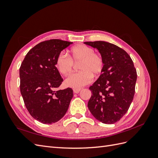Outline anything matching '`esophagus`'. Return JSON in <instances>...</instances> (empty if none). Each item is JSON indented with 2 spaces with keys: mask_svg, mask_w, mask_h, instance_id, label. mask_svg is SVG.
<instances>
[{
  "mask_svg": "<svg viewBox=\"0 0 158 158\" xmlns=\"http://www.w3.org/2000/svg\"><path fill=\"white\" fill-rule=\"evenodd\" d=\"M81 89H82V88H74L73 89V92L75 94H78V93H79L80 92Z\"/></svg>",
  "mask_w": 158,
  "mask_h": 158,
  "instance_id": "esophagus-1",
  "label": "esophagus"
}]
</instances>
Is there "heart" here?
Returning a JSON list of instances; mask_svg holds the SVG:
<instances>
[{"instance_id":"obj_1","label":"heart","mask_w":158,"mask_h":158,"mask_svg":"<svg viewBox=\"0 0 158 158\" xmlns=\"http://www.w3.org/2000/svg\"><path fill=\"white\" fill-rule=\"evenodd\" d=\"M69 55L61 52L55 61L57 70L64 76L72 73L74 63L80 62L78 69L80 71L70 74L66 78L65 84L67 86L80 88L91 82L93 75L97 76L102 73L104 59L99 53L95 52L92 47L84 44L76 45L69 50Z\"/></svg>"}]
</instances>
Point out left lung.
Here are the masks:
<instances>
[{"instance_id": "left-lung-1", "label": "left lung", "mask_w": 158, "mask_h": 158, "mask_svg": "<svg viewBox=\"0 0 158 158\" xmlns=\"http://www.w3.org/2000/svg\"><path fill=\"white\" fill-rule=\"evenodd\" d=\"M98 49L104 59L99 78L89 88L92 92L88 107L92 115L105 124H113L125 115L135 92L136 70L127 52L103 41H86Z\"/></svg>"}]
</instances>
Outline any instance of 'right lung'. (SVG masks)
<instances>
[{
  "mask_svg": "<svg viewBox=\"0 0 158 158\" xmlns=\"http://www.w3.org/2000/svg\"><path fill=\"white\" fill-rule=\"evenodd\" d=\"M72 44L60 40L42 41L26 55L20 68V92L28 112L44 124L59 121L67 111L73 91L57 89L62 84L55 64L58 55Z\"/></svg>",
  "mask_w": 158,
  "mask_h": 158,
  "instance_id": "1",
  "label": "right lung"
}]
</instances>
